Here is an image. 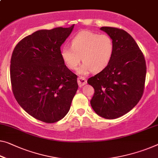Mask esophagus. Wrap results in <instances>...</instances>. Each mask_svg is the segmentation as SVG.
<instances>
[{
  "label": "esophagus",
  "instance_id": "obj_1",
  "mask_svg": "<svg viewBox=\"0 0 158 158\" xmlns=\"http://www.w3.org/2000/svg\"><path fill=\"white\" fill-rule=\"evenodd\" d=\"M77 83H78V85L79 87H81L86 84V80L84 77H80L77 79Z\"/></svg>",
  "mask_w": 158,
  "mask_h": 158
}]
</instances>
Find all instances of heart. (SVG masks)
<instances>
[{"instance_id": "obj_1", "label": "heart", "mask_w": 158, "mask_h": 158, "mask_svg": "<svg viewBox=\"0 0 158 158\" xmlns=\"http://www.w3.org/2000/svg\"><path fill=\"white\" fill-rule=\"evenodd\" d=\"M72 47H63L61 55L66 66L76 69L81 60L84 64L78 73L86 74L91 71L98 73L104 69L111 60L114 52V44L111 37L90 30H82L75 35Z\"/></svg>"}]
</instances>
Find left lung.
Segmentation results:
<instances>
[{"mask_svg": "<svg viewBox=\"0 0 158 158\" xmlns=\"http://www.w3.org/2000/svg\"><path fill=\"white\" fill-rule=\"evenodd\" d=\"M114 44V52L104 69L88 79L94 89L91 106L98 116L114 119L135 107L144 92L146 64L134 39L125 30L102 27Z\"/></svg>", "mask_w": 158, "mask_h": 158, "instance_id": "obj_1", "label": "left lung"}]
</instances>
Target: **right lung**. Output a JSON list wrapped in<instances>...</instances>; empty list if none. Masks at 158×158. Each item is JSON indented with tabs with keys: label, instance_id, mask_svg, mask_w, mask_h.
I'll return each instance as SVG.
<instances>
[{
	"label": "right lung",
	"instance_id": "obj_1",
	"mask_svg": "<svg viewBox=\"0 0 158 158\" xmlns=\"http://www.w3.org/2000/svg\"><path fill=\"white\" fill-rule=\"evenodd\" d=\"M74 25L35 32L21 40L12 54L13 95L28 114L44 123L62 119L78 89L77 76L64 64L60 49Z\"/></svg>",
	"mask_w": 158,
	"mask_h": 158
}]
</instances>
